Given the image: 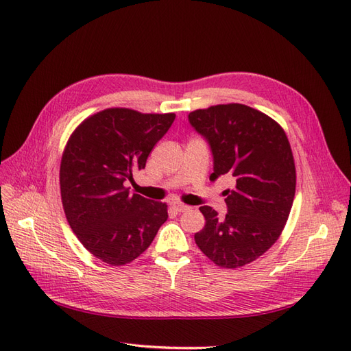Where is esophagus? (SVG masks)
<instances>
[{
	"label": "esophagus",
	"instance_id": "1",
	"mask_svg": "<svg viewBox=\"0 0 351 351\" xmlns=\"http://www.w3.org/2000/svg\"><path fill=\"white\" fill-rule=\"evenodd\" d=\"M173 209L176 212H186V210L190 209V206H187L184 204H178V202H176V204H173Z\"/></svg>",
	"mask_w": 351,
	"mask_h": 351
}]
</instances>
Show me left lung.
Returning a JSON list of instances; mask_svg holds the SVG:
<instances>
[{"label": "left lung", "mask_w": 351, "mask_h": 351, "mask_svg": "<svg viewBox=\"0 0 351 351\" xmlns=\"http://www.w3.org/2000/svg\"><path fill=\"white\" fill-rule=\"evenodd\" d=\"M214 155L210 180L228 176V212L219 217L200 206L205 227L195 234L197 247L221 268L244 267L278 240L295 193V167L282 127L243 104H221L189 114Z\"/></svg>", "instance_id": "1"}]
</instances>
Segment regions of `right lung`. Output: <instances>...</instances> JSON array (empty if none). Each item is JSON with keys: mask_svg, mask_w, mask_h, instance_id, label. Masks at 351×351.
<instances>
[{"mask_svg": "<svg viewBox=\"0 0 351 351\" xmlns=\"http://www.w3.org/2000/svg\"><path fill=\"white\" fill-rule=\"evenodd\" d=\"M174 119V112L107 108L83 120L62 152L66 218L83 247L111 267L139 258L168 218L167 204L130 193L125 183L145 168Z\"/></svg>", "mask_w": 351, "mask_h": 351, "instance_id": "1", "label": "right lung"}]
</instances>
